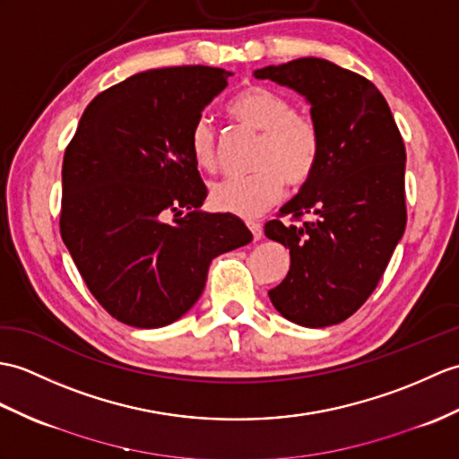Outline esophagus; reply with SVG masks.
I'll return each instance as SVG.
<instances>
[{
    "label": "esophagus",
    "instance_id": "obj_1",
    "mask_svg": "<svg viewBox=\"0 0 459 459\" xmlns=\"http://www.w3.org/2000/svg\"><path fill=\"white\" fill-rule=\"evenodd\" d=\"M247 225H248V229H250V232H252L254 240H260L262 234H264V229H262L260 222H247Z\"/></svg>",
    "mask_w": 459,
    "mask_h": 459
}]
</instances>
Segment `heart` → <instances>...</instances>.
Listing matches in <instances>:
<instances>
[{
  "label": "heart",
  "instance_id": "obj_1",
  "mask_svg": "<svg viewBox=\"0 0 459 459\" xmlns=\"http://www.w3.org/2000/svg\"><path fill=\"white\" fill-rule=\"evenodd\" d=\"M234 121L260 131L254 168L248 176L225 178L211 186L212 209L234 217L255 219L278 204L285 184L301 187L321 162V133L311 117L295 113L285 95L265 85H248L229 105ZM189 151L197 168L212 172L217 168V138L205 117L189 133Z\"/></svg>",
  "mask_w": 459,
  "mask_h": 459
}]
</instances>
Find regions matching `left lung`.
I'll use <instances>...</instances> for the list:
<instances>
[{"instance_id": "1", "label": "left lung", "mask_w": 459, "mask_h": 459, "mask_svg": "<svg viewBox=\"0 0 459 459\" xmlns=\"http://www.w3.org/2000/svg\"><path fill=\"white\" fill-rule=\"evenodd\" d=\"M254 78L303 95L323 143L315 176L280 209L311 221L264 227L291 255L270 301L295 325H338L374 293L407 225L401 133L376 85L328 60L297 58Z\"/></svg>"}]
</instances>
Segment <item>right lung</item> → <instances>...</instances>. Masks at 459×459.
I'll return each instance as SVG.
<instances>
[{"label":"right lung","instance_id":"add662e5","mask_svg":"<svg viewBox=\"0 0 459 459\" xmlns=\"http://www.w3.org/2000/svg\"><path fill=\"white\" fill-rule=\"evenodd\" d=\"M232 72L146 70L85 108L62 164L60 234L100 305L117 321L160 328L204 293L219 254L252 240L229 212L199 207L207 187L189 133Z\"/></svg>","mask_w":459,"mask_h":459}]
</instances>
